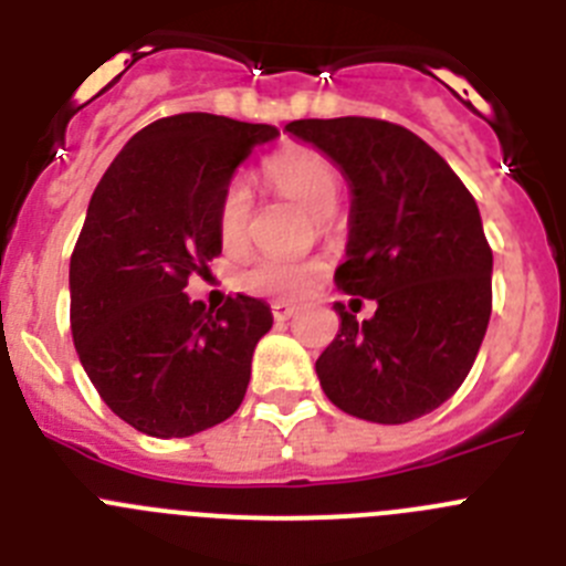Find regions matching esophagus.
<instances>
[{"label":"esophagus","mask_w":566,"mask_h":566,"mask_svg":"<svg viewBox=\"0 0 566 566\" xmlns=\"http://www.w3.org/2000/svg\"><path fill=\"white\" fill-rule=\"evenodd\" d=\"M272 314L277 323H283V319H292L294 314H297V306H292V303H272Z\"/></svg>","instance_id":"obj_1"}]
</instances>
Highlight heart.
<instances>
[{
	"instance_id": "heart-1",
	"label": "heart",
	"mask_w": 566,
	"mask_h": 566,
	"mask_svg": "<svg viewBox=\"0 0 566 566\" xmlns=\"http://www.w3.org/2000/svg\"><path fill=\"white\" fill-rule=\"evenodd\" d=\"M263 178L277 195L312 214L319 232H332V214L339 203L343 181L328 155L312 147H289L263 167ZM252 221V192L243 181H232L218 203V234L229 252L247 243ZM323 277L319 260H254L238 274V286L258 297H300Z\"/></svg>"
}]
</instances>
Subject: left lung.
<instances>
[{
  "label": "left lung",
  "instance_id": "8db88e82",
  "mask_svg": "<svg viewBox=\"0 0 566 566\" xmlns=\"http://www.w3.org/2000/svg\"><path fill=\"white\" fill-rule=\"evenodd\" d=\"M352 184V232L337 289L377 303L359 323L337 303L339 332L317 377L339 411L402 424L464 382L493 308V252L473 195L442 155L382 118L286 124Z\"/></svg>",
  "mask_w": 566,
  "mask_h": 566
}]
</instances>
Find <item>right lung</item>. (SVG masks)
Masks as SVG:
<instances>
[{"label":"right lung","mask_w":566,"mask_h":566,"mask_svg":"<svg viewBox=\"0 0 566 566\" xmlns=\"http://www.w3.org/2000/svg\"><path fill=\"white\" fill-rule=\"evenodd\" d=\"M272 138L269 124L227 115L158 118L90 198L70 258V332L98 397L147 437L201 433L247 397L272 312L247 294L214 312L184 289L221 254L218 203L234 169Z\"/></svg>","instance_id":"add662e5"}]
</instances>
